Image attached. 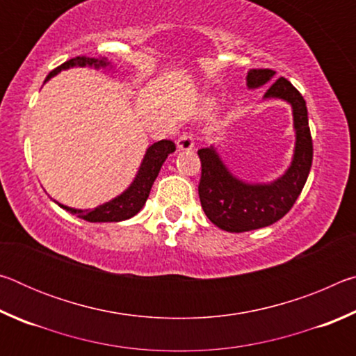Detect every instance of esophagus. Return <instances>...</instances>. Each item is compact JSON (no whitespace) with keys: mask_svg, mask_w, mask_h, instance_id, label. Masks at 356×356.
I'll use <instances>...</instances> for the list:
<instances>
[{"mask_svg":"<svg viewBox=\"0 0 356 356\" xmlns=\"http://www.w3.org/2000/svg\"><path fill=\"white\" fill-rule=\"evenodd\" d=\"M177 147H179V150H191L193 147H195V140H193L191 134H188V131H184V134L180 135L177 140Z\"/></svg>","mask_w":356,"mask_h":356,"instance_id":"1","label":"esophagus"}]
</instances>
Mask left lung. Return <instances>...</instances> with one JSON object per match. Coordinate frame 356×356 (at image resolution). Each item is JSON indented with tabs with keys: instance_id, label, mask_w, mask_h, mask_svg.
Segmentation results:
<instances>
[{
	"instance_id": "obj_1",
	"label": "left lung",
	"mask_w": 356,
	"mask_h": 356,
	"mask_svg": "<svg viewBox=\"0 0 356 356\" xmlns=\"http://www.w3.org/2000/svg\"><path fill=\"white\" fill-rule=\"evenodd\" d=\"M275 75L272 69H252L246 75L248 88H259ZM265 97L289 102L293 110L297 131L292 165L273 184L250 185L240 182L222 165L213 147L197 150L201 160V180L197 185L204 213L220 229L245 232L265 227L281 220L297 201L312 165V138L306 102L293 84L280 76L270 84Z\"/></svg>"
}]
</instances>
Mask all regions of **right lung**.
<instances>
[{"instance_id": "right-lung-1", "label": "right lung", "mask_w": 356, "mask_h": 356, "mask_svg": "<svg viewBox=\"0 0 356 356\" xmlns=\"http://www.w3.org/2000/svg\"><path fill=\"white\" fill-rule=\"evenodd\" d=\"M106 64L108 63L105 59L75 56L59 65L55 70H51L50 74H48L47 80L53 75H56L58 72L69 67H75V65H80V67H84V65H89V67H92V65L94 67H102V65H104L105 67ZM174 150H176V144L171 140H161L159 143H154L152 146L147 149L146 155H144L140 171H138L134 184L129 186V190L124 191L120 196L114 197L113 201L105 202L104 206H99L92 210H76L67 206H63V204H59V207L65 209L72 215H76L78 218L91 222H113L129 220L140 212L144 204H146L150 188H152V184L156 176H159L161 165L165 163L166 156L174 152Z\"/></svg>"}]
</instances>
